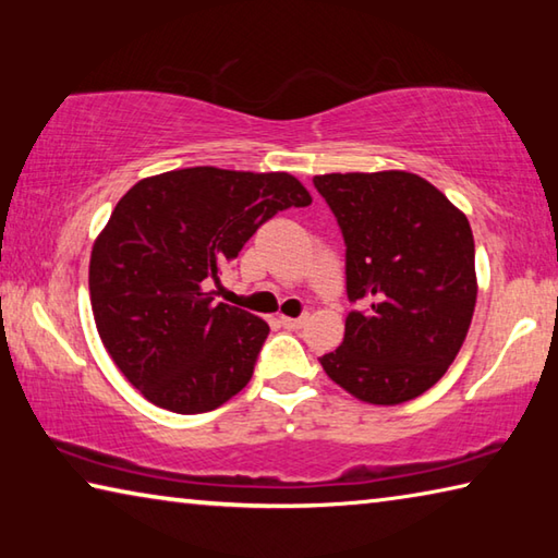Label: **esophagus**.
<instances>
[{"label": "esophagus", "instance_id": "1", "mask_svg": "<svg viewBox=\"0 0 558 558\" xmlns=\"http://www.w3.org/2000/svg\"><path fill=\"white\" fill-rule=\"evenodd\" d=\"M305 319H307V315H300V317H286V315H280L282 327H288V329H300L302 325H305Z\"/></svg>", "mask_w": 558, "mask_h": 558}]
</instances>
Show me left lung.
Here are the masks:
<instances>
[{"label": "left lung", "instance_id": "left-lung-1", "mask_svg": "<svg viewBox=\"0 0 558 558\" xmlns=\"http://www.w3.org/2000/svg\"><path fill=\"white\" fill-rule=\"evenodd\" d=\"M347 243L344 339L319 359L354 399L396 405L426 393L456 362L477 302L468 216L403 169L315 177Z\"/></svg>", "mask_w": 558, "mask_h": 558}]
</instances>
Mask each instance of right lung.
Returning <instances> with one entry per match:
<instances>
[{
	"label": "right lung",
	"mask_w": 558,
	"mask_h": 558,
	"mask_svg": "<svg viewBox=\"0 0 558 558\" xmlns=\"http://www.w3.org/2000/svg\"><path fill=\"white\" fill-rule=\"evenodd\" d=\"M307 204L288 172L189 167L128 189L93 243L90 307L102 347L149 403L204 413L251 381L270 327L216 305L206 286L258 226Z\"/></svg>",
	"instance_id": "add662e5"
}]
</instances>
